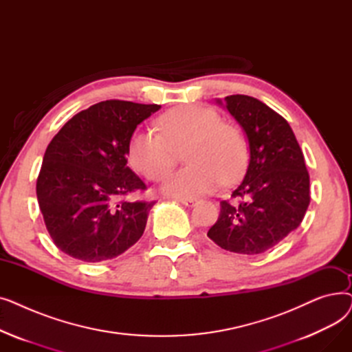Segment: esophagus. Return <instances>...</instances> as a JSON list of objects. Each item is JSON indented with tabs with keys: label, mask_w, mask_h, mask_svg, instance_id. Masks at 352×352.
<instances>
[{
	"label": "esophagus",
	"mask_w": 352,
	"mask_h": 352,
	"mask_svg": "<svg viewBox=\"0 0 352 352\" xmlns=\"http://www.w3.org/2000/svg\"><path fill=\"white\" fill-rule=\"evenodd\" d=\"M179 202H182L184 206H187V207H192V206H195L197 204V199H194V198H188V197H179V198H177Z\"/></svg>",
	"instance_id": "34e87169"
}]
</instances>
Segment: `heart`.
I'll use <instances>...</instances> for the list:
<instances>
[{"mask_svg": "<svg viewBox=\"0 0 352 352\" xmlns=\"http://www.w3.org/2000/svg\"><path fill=\"white\" fill-rule=\"evenodd\" d=\"M217 111L195 104L171 108L158 120L160 131L140 128L128 141L133 168L151 181L168 174L184 148L190 164L164 182V191L175 197H197L235 182L247 168L248 144L236 125L219 121Z\"/></svg>", "mask_w": 352, "mask_h": 352, "instance_id": "obj_1", "label": "heart"}]
</instances>
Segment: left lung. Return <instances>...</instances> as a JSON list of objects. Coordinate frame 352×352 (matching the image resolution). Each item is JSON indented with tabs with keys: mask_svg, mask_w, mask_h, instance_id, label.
Wrapping results in <instances>:
<instances>
[{
	"mask_svg": "<svg viewBox=\"0 0 352 352\" xmlns=\"http://www.w3.org/2000/svg\"><path fill=\"white\" fill-rule=\"evenodd\" d=\"M218 104L244 128L250 164L208 236L231 252L263 254L302 223L311 199L304 154L287 120L260 100L236 94Z\"/></svg>",
	"mask_w": 352,
	"mask_h": 352,
	"instance_id": "1",
	"label": "left lung"
}]
</instances>
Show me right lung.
<instances>
[{"mask_svg":"<svg viewBox=\"0 0 352 352\" xmlns=\"http://www.w3.org/2000/svg\"><path fill=\"white\" fill-rule=\"evenodd\" d=\"M161 107L107 100L74 116L48 144L36 198L55 247L85 263L118 256L141 238L154 201L128 202L144 181L126 165L138 124Z\"/></svg>","mask_w":352,"mask_h":352,"instance_id":"1","label":"right lung"}]
</instances>
